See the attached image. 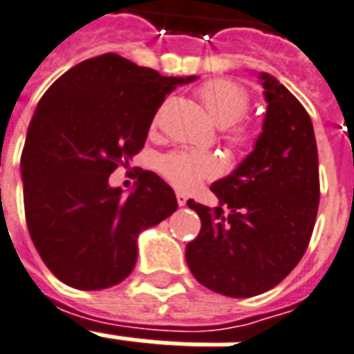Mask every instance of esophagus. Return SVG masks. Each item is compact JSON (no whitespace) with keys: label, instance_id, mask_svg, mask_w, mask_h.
Masks as SVG:
<instances>
[{"label":"esophagus","instance_id":"34e87169","mask_svg":"<svg viewBox=\"0 0 354 354\" xmlns=\"http://www.w3.org/2000/svg\"><path fill=\"white\" fill-rule=\"evenodd\" d=\"M176 202L178 206H185L187 204V196L183 195V193H176Z\"/></svg>","mask_w":354,"mask_h":354}]
</instances>
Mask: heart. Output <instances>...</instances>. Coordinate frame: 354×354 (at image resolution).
Here are the masks:
<instances>
[{"label":"heart","mask_w":354,"mask_h":354,"mask_svg":"<svg viewBox=\"0 0 354 354\" xmlns=\"http://www.w3.org/2000/svg\"><path fill=\"white\" fill-rule=\"evenodd\" d=\"M202 104L206 105L212 120L219 128H226V139L234 150H247L254 133L243 122L250 107L249 93L230 80H213L198 88ZM158 122V118L153 124ZM159 171L176 189L189 191L221 172L219 159L212 153L178 150L159 159Z\"/></svg>","instance_id":"1"}]
</instances>
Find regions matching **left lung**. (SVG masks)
Instances as JSON below:
<instances>
[{"label":"left lung","mask_w":354,"mask_h":354,"mask_svg":"<svg viewBox=\"0 0 354 354\" xmlns=\"http://www.w3.org/2000/svg\"><path fill=\"white\" fill-rule=\"evenodd\" d=\"M267 102L254 150L212 183L219 206H187L202 228L185 247L191 273L226 297H254L280 284L306 252L319 206L314 126L303 104L261 72ZM229 209L224 212V207Z\"/></svg>","instance_id":"8db88e82"}]
</instances>
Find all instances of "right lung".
Instances as JSON below:
<instances>
[{
    "instance_id": "right-lung-1",
    "label": "right lung",
    "mask_w": 354,
    "mask_h": 354,
    "mask_svg": "<svg viewBox=\"0 0 354 354\" xmlns=\"http://www.w3.org/2000/svg\"><path fill=\"white\" fill-rule=\"evenodd\" d=\"M195 80L104 53L40 98L21 152L24 207L33 245L61 282L88 291L122 282L139 234L176 212L174 191L152 171H139L128 196L109 176L145 147L167 94Z\"/></svg>"
}]
</instances>
